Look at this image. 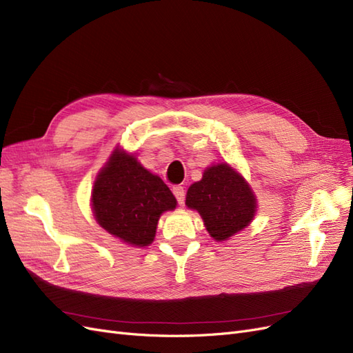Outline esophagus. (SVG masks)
Masks as SVG:
<instances>
[{
    "label": "esophagus",
    "mask_w": 353,
    "mask_h": 353,
    "mask_svg": "<svg viewBox=\"0 0 353 353\" xmlns=\"http://www.w3.org/2000/svg\"><path fill=\"white\" fill-rule=\"evenodd\" d=\"M172 191H174V194H175V197H176L179 205L183 206V205H184V200H185V190H184V187L176 185V187H174Z\"/></svg>",
    "instance_id": "34e87169"
}]
</instances>
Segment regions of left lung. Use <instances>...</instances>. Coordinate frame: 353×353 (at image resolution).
<instances>
[{
	"instance_id": "obj_1",
	"label": "left lung",
	"mask_w": 353,
	"mask_h": 353,
	"mask_svg": "<svg viewBox=\"0 0 353 353\" xmlns=\"http://www.w3.org/2000/svg\"><path fill=\"white\" fill-rule=\"evenodd\" d=\"M187 208L197 210L209 236L225 241L250 225L258 209V199L244 176L227 162L205 169L185 196Z\"/></svg>"
}]
</instances>
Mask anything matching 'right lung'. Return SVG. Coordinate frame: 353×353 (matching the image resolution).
I'll list each match as a JSON object with an SVG mask.
<instances>
[{"label":"right lung","instance_id":"obj_1","mask_svg":"<svg viewBox=\"0 0 353 353\" xmlns=\"http://www.w3.org/2000/svg\"><path fill=\"white\" fill-rule=\"evenodd\" d=\"M91 208L95 221L110 236L132 248H145L154 240L160 215L174 210L176 199L135 154L116 145L95 176Z\"/></svg>","mask_w":353,"mask_h":353}]
</instances>
